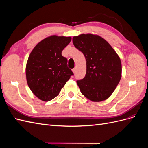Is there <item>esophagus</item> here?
Segmentation results:
<instances>
[{
	"mask_svg": "<svg viewBox=\"0 0 148 148\" xmlns=\"http://www.w3.org/2000/svg\"><path fill=\"white\" fill-rule=\"evenodd\" d=\"M72 71H73V73H75L76 71H77V69H76V68H74V69H72Z\"/></svg>",
	"mask_w": 148,
	"mask_h": 148,
	"instance_id": "obj_1",
	"label": "esophagus"
}]
</instances>
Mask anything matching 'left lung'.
I'll return each instance as SVG.
<instances>
[{
    "instance_id": "obj_1",
    "label": "left lung",
    "mask_w": 148,
    "mask_h": 148,
    "mask_svg": "<svg viewBox=\"0 0 148 148\" xmlns=\"http://www.w3.org/2000/svg\"><path fill=\"white\" fill-rule=\"evenodd\" d=\"M72 41L86 61L85 77L77 81L80 91L93 102L107 99L122 77L119 56L107 41L98 35L82 34L74 36Z\"/></svg>"
}]
</instances>
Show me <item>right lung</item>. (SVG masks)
Returning <instances> with one entry per match:
<instances>
[{
  "instance_id": "add662e5",
  "label": "right lung",
  "mask_w": 148,
  "mask_h": 148,
  "mask_svg": "<svg viewBox=\"0 0 148 148\" xmlns=\"http://www.w3.org/2000/svg\"><path fill=\"white\" fill-rule=\"evenodd\" d=\"M71 37L51 36L36 46L29 56L26 66V77L29 89L43 101H49L59 95L71 75L66 58L62 51Z\"/></svg>"
}]
</instances>
